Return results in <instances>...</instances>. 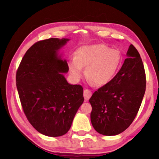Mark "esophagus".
Listing matches in <instances>:
<instances>
[{
  "label": "esophagus",
  "mask_w": 159,
  "mask_h": 159,
  "mask_svg": "<svg viewBox=\"0 0 159 159\" xmlns=\"http://www.w3.org/2000/svg\"><path fill=\"white\" fill-rule=\"evenodd\" d=\"M83 96H84V98L86 101L89 100L90 97L92 96V92L88 89H85L83 91Z\"/></svg>",
  "instance_id": "1"
}]
</instances>
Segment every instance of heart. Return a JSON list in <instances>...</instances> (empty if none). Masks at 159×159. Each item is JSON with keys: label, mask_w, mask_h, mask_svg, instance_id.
<instances>
[{"label": "heart", "mask_w": 159, "mask_h": 159, "mask_svg": "<svg viewBox=\"0 0 159 159\" xmlns=\"http://www.w3.org/2000/svg\"><path fill=\"white\" fill-rule=\"evenodd\" d=\"M121 53L104 44L85 45L77 50L75 58L69 61V70L75 80L85 74L94 85H106L113 79L120 66Z\"/></svg>", "instance_id": "b5f03b06"}]
</instances>
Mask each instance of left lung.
<instances>
[{"label": "left lung", "instance_id": "1", "mask_svg": "<svg viewBox=\"0 0 159 159\" xmlns=\"http://www.w3.org/2000/svg\"><path fill=\"white\" fill-rule=\"evenodd\" d=\"M127 56L111 81L99 88L89 99L91 123L104 135H116L126 130L137 116L144 95L146 75L140 55L130 45Z\"/></svg>", "mask_w": 159, "mask_h": 159}]
</instances>
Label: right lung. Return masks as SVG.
<instances>
[{"mask_svg": "<svg viewBox=\"0 0 159 159\" xmlns=\"http://www.w3.org/2000/svg\"><path fill=\"white\" fill-rule=\"evenodd\" d=\"M68 39L38 41L26 51L16 74V85L26 118L44 135H64L71 128L78 109L84 101L80 85H71L62 74L66 61L58 50Z\"/></svg>", "mask_w": 159, "mask_h": 159, "instance_id": "right-lung-1", "label": "right lung"}]
</instances>
